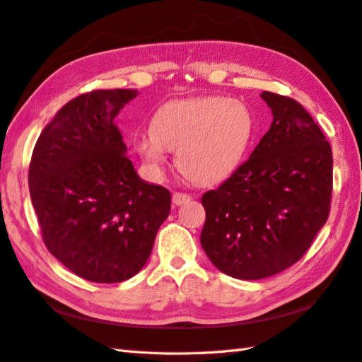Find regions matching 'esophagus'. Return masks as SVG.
I'll use <instances>...</instances> for the list:
<instances>
[{
  "label": "esophagus",
  "mask_w": 362,
  "mask_h": 362,
  "mask_svg": "<svg viewBox=\"0 0 362 362\" xmlns=\"http://www.w3.org/2000/svg\"><path fill=\"white\" fill-rule=\"evenodd\" d=\"M189 200H191V196L185 194V192H174L173 194V205L174 206H180V205L188 204Z\"/></svg>",
  "instance_id": "34e87169"
}]
</instances>
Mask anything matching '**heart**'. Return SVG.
<instances>
[{
    "label": "heart",
    "instance_id": "heart-1",
    "mask_svg": "<svg viewBox=\"0 0 362 362\" xmlns=\"http://www.w3.org/2000/svg\"><path fill=\"white\" fill-rule=\"evenodd\" d=\"M253 132V114L239 100H174L156 112L151 129L134 137V149L154 174H162L171 151H177L179 170L192 182L209 185L238 170Z\"/></svg>",
    "mask_w": 362,
    "mask_h": 362
}]
</instances>
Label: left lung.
<instances>
[{"label": "left lung", "mask_w": 362, "mask_h": 362, "mask_svg": "<svg viewBox=\"0 0 362 362\" xmlns=\"http://www.w3.org/2000/svg\"><path fill=\"white\" fill-rule=\"evenodd\" d=\"M270 129L219 188L202 196L200 243L213 265L256 281L304 256L330 213V143L296 100L264 90Z\"/></svg>", "instance_id": "1"}]
</instances>
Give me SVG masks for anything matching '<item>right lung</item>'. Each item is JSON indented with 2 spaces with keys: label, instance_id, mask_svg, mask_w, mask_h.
I'll list each match as a JSON object with an SVG mask.
<instances>
[{
  "label": "right lung",
  "instance_id": "1",
  "mask_svg": "<svg viewBox=\"0 0 362 362\" xmlns=\"http://www.w3.org/2000/svg\"><path fill=\"white\" fill-rule=\"evenodd\" d=\"M136 89L92 90L40 134L29 189L47 250L72 273L114 284L137 274L170 214L171 194L139 177L115 117Z\"/></svg>",
  "mask_w": 362,
  "mask_h": 362
}]
</instances>
